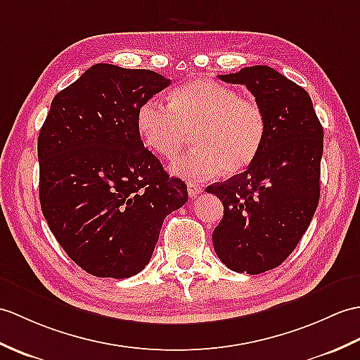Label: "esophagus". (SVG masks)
Returning <instances> with one entry per match:
<instances>
[{"label": "esophagus", "mask_w": 360, "mask_h": 360, "mask_svg": "<svg viewBox=\"0 0 360 360\" xmlns=\"http://www.w3.org/2000/svg\"><path fill=\"white\" fill-rule=\"evenodd\" d=\"M187 191H188L190 198H196L198 195L202 193V187H200L196 181H188L187 182Z\"/></svg>", "instance_id": "1"}]
</instances>
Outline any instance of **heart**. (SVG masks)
Masks as SVG:
<instances>
[{
  "mask_svg": "<svg viewBox=\"0 0 360 360\" xmlns=\"http://www.w3.org/2000/svg\"><path fill=\"white\" fill-rule=\"evenodd\" d=\"M136 129L144 146L164 160H174L193 133L191 150L170 170L179 176L207 179L222 170L238 174L261 152L266 136V115L252 98L235 89L198 78L174 89L169 105L156 99L142 103Z\"/></svg>",
  "mask_w": 360,
  "mask_h": 360,
  "instance_id": "heart-1",
  "label": "heart"
}]
</instances>
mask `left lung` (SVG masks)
Listing matches in <instances>:
<instances>
[{
    "label": "left lung",
    "instance_id": "1",
    "mask_svg": "<svg viewBox=\"0 0 360 360\" xmlns=\"http://www.w3.org/2000/svg\"><path fill=\"white\" fill-rule=\"evenodd\" d=\"M245 86L266 115V136L248 169L208 186L224 205L213 231L221 262L238 273L279 266L304 236L321 196L323 129L307 90L269 65L218 75Z\"/></svg>",
    "mask_w": 360,
    "mask_h": 360
}]
</instances>
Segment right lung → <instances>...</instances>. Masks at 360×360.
<instances>
[{"mask_svg":"<svg viewBox=\"0 0 360 360\" xmlns=\"http://www.w3.org/2000/svg\"><path fill=\"white\" fill-rule=\"evenodd\" d=\"M169 86L153 70L95 64L53 98L39 130L41 210L64 252L98 278L144 270L167 214L188 199L136 129L139 105Z\"/></svg>","mask_w":360,"mask_h":360,"instance_id":"right-lung-1","label":"right lung"}]
</instances>
